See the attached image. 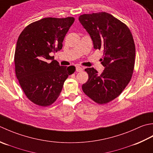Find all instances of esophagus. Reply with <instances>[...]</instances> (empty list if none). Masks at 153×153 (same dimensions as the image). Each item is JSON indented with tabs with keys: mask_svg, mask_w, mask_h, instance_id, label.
Listing matches in <instances>:
<instances>
[{
	"mask_svg": "<svg viewBox=\"0 0 153 153\" xmlns=\"http://www.w3.org/2000/svg\"><path fill=\"white\" fill-rule=\"evenodd\" d=\"M76 72H82L83 69H82V68L80 67V66H76Z\"/></svg>",
	"mask_w": 153,
	"mask_h": 153,
	"instance_id": "obj_1",
	"label": "esophagus"
}]
</instances>
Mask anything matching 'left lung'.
Listing matches in <instances>:
<instances>
[{"mask_svg": "<svg viewBox=\"0 0 153 153\" xmlns=\"http://www.w3.org/2000/svg\"><path fill=\"white\" fill-rule=\"evenodd\" d=\"M79 20L90 34L94 48L102 49L101 74L94 68L82 86L85 94L98 104H105L119 96L130 82L135 58L132 33L126 24L107 12L80 15Z\"/></svg>", "mask_w": 153, "mask_h": 153, "instance_id": "1", "label": "left lung"}]
</instances>
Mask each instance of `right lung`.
Here are the masks:
<instances>
[{
	"label": "right lung",
	"mask_w": 153,
	"mask_h": 153,
	"mask_svg": "<svg viewBox=\"0 0 153 153\" xmlns=\"http://www.w3.org/2000/svg\"><path fill=\"white\" fill-rule=\"evenodd\" d=\"M73 17L45 18L27 26L18 37L15 72L25 95L33 104L51 105L58 98L74 66H60L50 53L60 51Z\"/></svg>",
	"instance_id": "obj_1"
}]
</instances>
